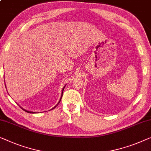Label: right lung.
<instances>
[{
    "mask_svg": "<svg viewBox=\"0 0 151 151\" xmlns=\"http://www.w3.org/2000/svg\"><path fill=\"white\" fill-rule=\"evenodd\" d=\"M64 88H63V89H62V96H61V98H60V102H58V104L57 105H56L55 107H54V108H53V109H51V110H53V109H55V108L56 106H58V104H60V101H61V99H62V94H63V91H64ZM23 110H24V111H26V112H29V113H35V112H30V111H26V110H24V109H23Z\"/></svg>",
    "mask_w": 151,
    "mask_h": 151,
    "instance_id": "1",
    "label": "right lung"
}]
</instances>
